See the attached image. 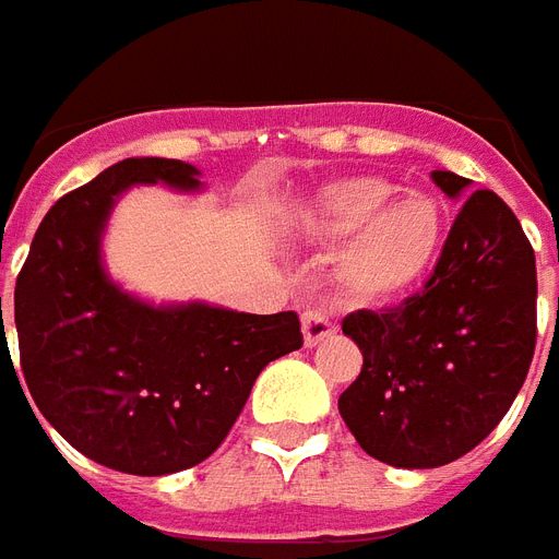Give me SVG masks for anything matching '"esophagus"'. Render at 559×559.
Returning a JSON list of instances; mask_svg holds the SVG:
<instances>
[{
    "label": "esophagus",
    "instance_id": "1",
    "mask_svg": "<svg viewBox=\"0 0 559 559\" xmlns=\"http://www.w3.org/2000/svg\"><path fill=\"white\" fill-rule=\"evenodd\" d=\"M301 328H305V345L307 348H316L322 345L324 340H331L336 333V324L322 313V310H310V313L301 316Z\"/></svg>",
    "mask_w": 559,
    "mask_h": 559
}]
</instances>
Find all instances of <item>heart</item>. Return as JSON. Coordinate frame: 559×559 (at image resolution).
<instances>
[{
    "mask_svg": "<svg viewBox=\"0 0 559 559\" xmlns=\"http://www.w3.org/2000/svg\"><path fill=\"white\" fill-rule=\"evenodd\" d=\"M377 177L342 179L310 209L319 240H345L336 278L359 301H389L429 275L443 246V211L432 197L400 193Z\"/></svg>",
    "mask_w": 559,
    "mask_h": 559,
    "instance_id": "obj_1",
    "label": "heart"
}]
</instances>
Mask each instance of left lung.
I'll use <instances>...</instances> for the list:
<instances>
[{"label": "left lung", "instance_id": "obj_1", "mask_svg": "<svg viewBox=\"0 0 559 559\" xmlns=\"http://www.w3.org/2000/svg\"><path fill=\"white\" fill-rule=\"evenodd\" d=\"M432 179L450 197L469 188L452 170ZM342 333L362 371L340 415L371 459L426 469L467 455L508 415L537 348V261L508 202L469 193L424 289L345 316Z\"/></svg>", "mask_w": 559, "mask_h": 559}]
</instances>
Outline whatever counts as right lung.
I'll list each match as a JSON object with an SVG mask.
<instances>
[{
  "mask_svg": "<svg viewBox=\"0 0 559 559\" xmlns=\"http://www.w3.org/2000/svg\"><path fill=\"white\" fill-rule=\"evenodd\" d=\"M135 182L200 188L197 168L151 156L63 193L16 275L13 322L31 400L74 450L109 469L168 476L226 441L258 373L305 336L293 310L147 307L109 284L100 228Z\"/></svg>",
  "mask_w": 559,
  "mask_h": 559,
  "instance_id": "obj_1",
  "label": "right lung"
}]
</instances>
